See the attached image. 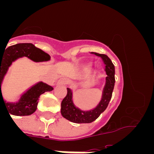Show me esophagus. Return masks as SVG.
Masks as SVG:
<instances>
[{
	"mask_svg": "<svg viewBox=\"0 0 154 154\" xmlns=\"http://www.w3.org/2000/svg\"><path fill=\"white\" fill-rule=\"evenodd\" d=\"M68 83H69V81L66 78H61L58 81V84H59V85H66Z\"/></svg>",
	"mask_w": 154,
	"mask_h": 154,
	"instance_id": "34e87169",
	"label": "esophagus"
}]
</instances>
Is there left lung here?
I'll list each match as a JSON object with an SVG mask.
<instances>
[{
	"mask_svg": "<svg viewBox=\"0 0 154 154\" xmlns=\"http://www.w3.org/2000/svg\"><path fill=\"white\" fill-rule=\"evenodd\" d=\"M96 56L102 58L105 64V71L106 72V85L103 89V97L97 106L92 110L82 111L75 107L72 102V90L67 88V95L62 99L61 103V113L62 116L68 120L75 123H89L96 120L100 114L104 112L108 106L109 103L112 98V91L115 85V67L110 58L104 54H99L96 52H91Z\"/></svg>",
	"mask_w": 154,
	"mask_h": 154,
	"instance_id": "obj_1",
	"label": "left lung"
}]
</instances>
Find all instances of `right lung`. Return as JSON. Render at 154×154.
<instances>
[{
  "mask_svg": "<svg viewBox=\"0 0 154 154\" xmlns=\"http://www.w3.org/2000/svg\"><path fill=\"white\" fill-rule=\"evenodd\" d=\"M24 56L28 57L34 62H43L50 59L48 54L36 48L31 43L14 45L5 48V51L2 52L0 51V104L2 101L5 103L8 113L14 116H29L35 112L37 109L39 96L44 92L53 90L52 87L40 82L22 95L17 103H6L4 100L1 88L4 77L12 62L17 58Z\"/></svg>",
  "mask_w": 154,
  "mask_h": 154,
  "instance_id": "1",
  "label": "right lung"
}]
</instances>
